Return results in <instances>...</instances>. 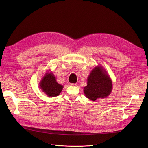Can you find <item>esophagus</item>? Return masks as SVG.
<instances>
[{"label":"esophagus","instance_id":"obj_1","mask_svg":"<svg viewBox=\"0 0 148 148\" xmlns=\"http://www.w3.org/2000/svg\"><path fill=\"white\" fill-rule=\"evenodd\" d=\"M69 85L71 86H76L77 84V83H70Z\"/></svg>","mask_w":148,"mask_h":148}]
</instances>
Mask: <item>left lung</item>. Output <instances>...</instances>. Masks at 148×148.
Wrapping results in <instances>:
<instances>
[{
  "mask_svg": "<svg viewBox=\"0 0 148 148\" xmlns=\"http://www.w3.org/2000/svg\"><path fill=\"white\" fill-rule=\"evenodd\" d=\"M112 88L110 77L102 66L98 65L92 69L88 77L87 86L83 88V92L86 98L94 101L107 97Z\"/></svg>",
  "mask_w": 148,
  "mask_h": 148,
  "instance_id": "left-lung-1",
  "label": "left lung"
}]
</instances>
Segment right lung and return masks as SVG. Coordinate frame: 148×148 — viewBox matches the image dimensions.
<instances>
[{"mask_svg":"<svg viewBox=\"0 0 148 148\" xmlns=\"http://www.w3.org/2000/svg\"><path fill=\"white\" fill-rule=\"evenodd\" d=\"M39 87L44 94L49 97L58 96L63 89V85L59 84L55 75L50 71H47L42 77L39 83Z\"/></svg>","mask_w":148,"mask_h":148,"instance_id":"1","label":"right lung"}]
</instances>
